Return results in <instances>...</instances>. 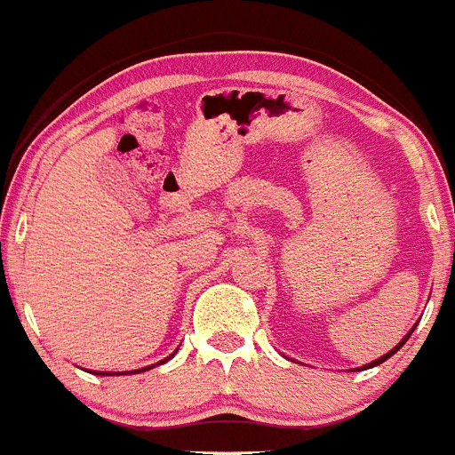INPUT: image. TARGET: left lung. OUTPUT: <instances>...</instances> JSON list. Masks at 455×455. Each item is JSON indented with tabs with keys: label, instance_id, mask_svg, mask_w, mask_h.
Returning a JSON list of instances; mask_svg holds the SVG:
<instances>
[{
	"label": "left lung",
	"instance_id": "8db88e82",
	"mask_svg": "<svg viewBox=\"0 0 455 455\" xmlns=\"http://www.w3.org/2000/svg\"><path fill=\"white\" fill-rule=\"evenodd\" d=\"M412 331H415V328H412ZM412 331H410V332H408V335H405V337H403V339H401V341H399V347H394V348H392V351H389V353H385V355H383V357H378V360H373V363L364 364V367H363V369H371V367H376V364L385 363V360H387V357H392V355H394V353L399 351V348H401V347H403L405 341H408V337H410V335H412Z\"/></svg>",
	"mask_w": 455,
	"mask_h": 455
}]
</instances>
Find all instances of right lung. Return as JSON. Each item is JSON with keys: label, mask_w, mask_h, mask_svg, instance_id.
Instances as JSON below:
<instances>
[{"label": "right lung", "mask_w": 455, "mask_h": 455, "mask_svg": "<svg viewBox=\"0 0 455 455\" xmlns=\"http://www.w3.org/2000/svg\"><path fill=\"white\" fill-rule=\"evenodd\" d=\"M172 357V355H171ZM166 360H168V357H166ZM166 360H162V363H166ZM148 369H150V367H146V369H136V371H132V373H139V371H148ZM102 376H108V373H102ZM111 376H114V373H111Z\"/></svg>", "instance_id": "obj_1"}]
</instances>
